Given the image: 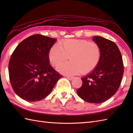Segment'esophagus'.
Listing matches in <instances>:
<instances>
[{"label": "esophagus", "mask_w": 133, "mask_h": 133, "mask_svg": "<svg viewBox=\"0 0 133 133\" xmlns=\"http://www.w3.org/2000/svg\"><path fill=\"white\" fill-rule=\"evenodd\" d=\"M67 78L70 79V80H71V79H73L74 78V77H72V76H66Z\"/></svg>", "instance_id": "34e87169"}]
</instances>
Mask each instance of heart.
Wrapping results in <instances>:
<instances>
[{"label":"heart","instance_id":"heart-1","mask_svg":"<svg viewBox=\"0 0 133 133\" xmlns=\"http://www.w3.org/2000/svg\"><path fill=\"white\" fill-rule=\"evenodd\" d=\"M69 57L71 61L60 64L57 70L65 75H75L79 73H91L99 63L101 50L95 42L85 39H67L61 41L59 45L55 44L48 54L50 63L56 66L66 61Z\"/></svg>","mask_w":133,"mask_h":133}]
</instances>
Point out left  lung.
<instances>
[{
  "instance_id": "obj_1",
  "label": "left lung",
  "mask_w": 133,
  "mask_h": 133,
  "mask_svg": "<svg viewBox=\"0 0 133 133\" xmlns=\"http://www.w3.org/2000/svg\"><path fill=\"white\" fill-rule=\"evenodd\" d=\"M101 50L99 63L92 71L82 78L78 95L88 102L99 103L112 97L119 89L124 73L121 53L115 42L99 36L94 37Z\"/></svg>"
}]
</instances>
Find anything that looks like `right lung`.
Returning a JSON list of instances; mask_svg holds the SVG:
<instances>
[{"instance_id":"1","label":"right lung","mask_w":133,"mask_h":133,"mask_svg":"<svg viewBox=\"0 0 133 133\" xmlns=\"http://www.w3.org/2000/svg\"><path fill=\"white\" fill-rule=\"evenodd\" d=\"M56 39L36 34L21 42L9 63L12 88L23 99L34 102L45 98L63 76L49 64L48 54Z\"/></svg>"}]
</instances>
